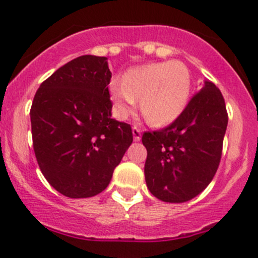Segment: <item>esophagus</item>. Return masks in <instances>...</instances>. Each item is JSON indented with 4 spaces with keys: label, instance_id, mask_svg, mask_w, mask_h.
Masks as SVG:
<instances>
[{
    "label": "esophagus",
    "instance_id": "1",
    "mask_svg": "<svg viewBox=\"0 0 258 258\" xmlns=\"http://www.w3.org/2000/svg\"><path fill=\"white\" fill-rule=\"evenodd\" d=\"M132 134H134V140L140 141L141 140V130L137 126L132 127Z\"/></svg>",
    "mask_w": 258,
    "mask_h": 258
}]
</instances>
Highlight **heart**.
I'll list each match as a JSON object with an SVG mask.
<instances>
[{"mask_svg": "<svg viewBox=\"0 0 258 258\" xmlns=\"http://www.w3.org/2000/svg\"><path fill=\"white\" fill-rule=\"evenodd\" d=\"M191 88L189 71L179 61L149 63L128 70L122 80L110 83L115 109L127 115L135 109L136 99L146 122L163 126L174 121L187 104Z\"/></svg>", "mask_w": 258, "mask_h": 258, "instance_id": "1", "label": "heart"}]
</instances>
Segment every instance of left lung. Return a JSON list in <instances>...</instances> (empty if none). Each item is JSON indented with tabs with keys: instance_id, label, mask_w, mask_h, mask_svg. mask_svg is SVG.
Listing matches in <instances>:
<instances>
[{
	"instance_id": "8db88e82",
	"label": "left lung",
	"mask_w": 258,
	"mask_h": 258,
	"mask_svg": "<svg viewBox=\"0 0 258 258\" xmlns=\"http://www.w3.org/2000/svg\"><path fill=\"white\" fill-rule=\"evenodd\" d=\"M227 124L223 94L213 81H205L172 123L144 132L149 191L177 204L201 194L219 168Z\"/></svg>"
}]
</instances>
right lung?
Wrapping results in <instances>:
<instances>
[{
    "mask_svg": "<svg viewBox=\"0 0 258 258\" xmlns=\"http://www.w3.org/2000/svg\"><path fill=\"white\" fill-rule=\"evenodd\" d=\"M107 57L67 62L40 84L30 108L33 148L50 186L66 197L104 191L134 136L112 118Z\"/></svg>",
    "mask_w": 258,
    "mask_h": 258,
    "instance_id": "right-lung-1",
    "label": "right lung"
}]
</instances>
